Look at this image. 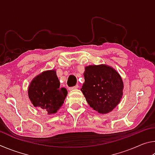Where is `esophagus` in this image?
Instances as JSON below:
<instances>
[{
  "label": "esophagus",
  "instance_id": "34e87169",
  "mask_svg": "<svg viewBox=\"0 0 155 155\" xmlns=\"http://www.w3.org/2000/svg\"><path fill=\"white\" fill-rule=\"evenodd\" d=\"M78 88V86L77 85L74 86V87H70L69 88V90H77V89Z\"/></svg>",
  "mask_w": 155,
  "mask_h": 155
}]
</instances>
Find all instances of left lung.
I'll return each instance as SVG.
<instances>
[{"instance_id":"1","label":"left lung","mask_w":155,"mask_h":155,"mask_svg":"<svg viewBox=\"0 0 155 155\" xmlns=\"http://www.w3.org/2000/svg\"><path fill=\"white\" fill-rule=\"evenodd\" d=\"M83 75L81 90L89 105L99 114L112 111L123 96L124 83L119 73L106 64L90 65L85 68Z\"/></svg>"}]
</instances>
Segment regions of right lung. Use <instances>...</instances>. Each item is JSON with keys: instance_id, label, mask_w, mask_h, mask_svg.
<instances>
[{"instance_id": "1", "label": "right lung", "mask_w": 155, "mask_h": 155, "mask_svg": "<svg viewBox=\"0 0 155 155\" xmlns=\"http://www.w3.org/2000/svg\"><path fill=\"white\" fill-rule=\"evenodd\" d=\"M67 94L66 89L60 87L56 70H46L37 75L28 87V96L33 105L48 115L54 114L61 108Z\"/></svg>"}]
</instances>
